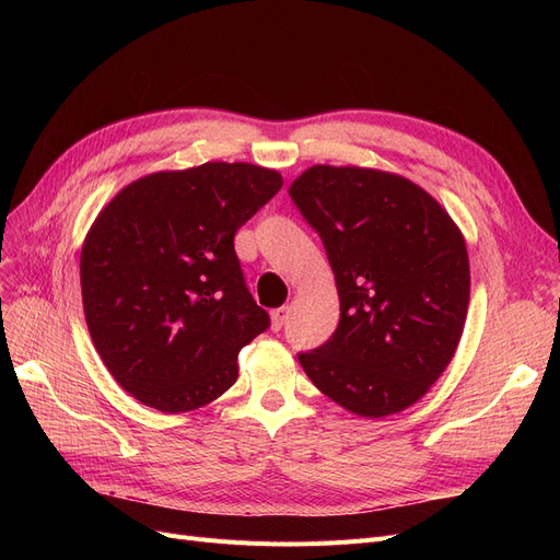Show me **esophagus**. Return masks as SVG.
<instances>
[{
  "instance_id": "1",
  "label": "esophagus",
  "mask_w": 560,
  "mask_h": 560,
  "mask_svg": "<svg viewBox=\"0 0 560 560\" xmlns=\"http://www.w3.org/2000/svg\"><path fill=\"white\" fill-rule=\"evenodd\" d=\"M287 315H290V311L287 308H276L273 313H270V327H273V331L282 329V325L287 322Z\"/></svg>"
}]
</instances>
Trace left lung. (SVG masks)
<instances>
[{"label":"left lung","instance_id":"1","mask_svg":"<svg viewBox=\"0 0 560 560\" xmlns=\"http://www.w3.org/2000/svg\"><path fill=\"white\" fill-rule=\"evenodd\" d=\"M331 264L341 319L299 352L322 395L362 418L399 413L444 374L469 306L460 229L411 179L313 165L290 186Z\"/></svg>","mask_w":560,"mask_h":560}]
</instances>
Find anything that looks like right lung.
Here are the masks:
<instances>
[{
	"mask_svg": "<svg viewBox=\"0 0 560 560\" xmlns=\"http://www.w3.org/2000/svg\"><path fill=\"white\" fill-rule=\"evenodd\" d=\"M282 186L252 163L140 177L97 214L81 247L93 346L126 393L163 413L210 404L238 378V352L268 329L233 235Z\"/></svg>",
	"mask_w": 560,
	"mask_h": 560,
	"instance_id": "1",
	"label": "right lung"
}]
</instances>
